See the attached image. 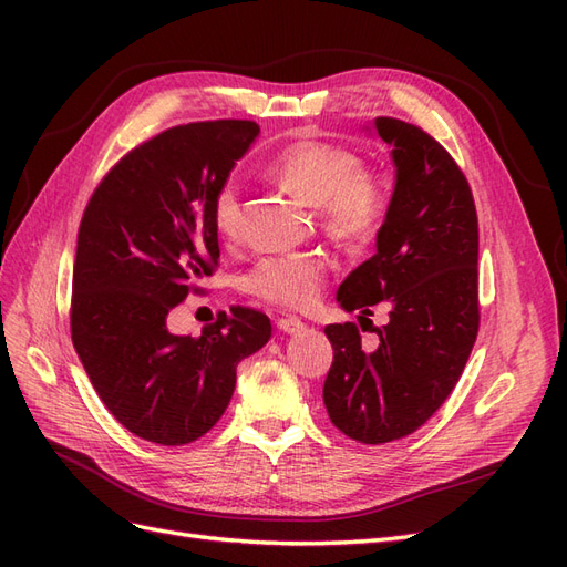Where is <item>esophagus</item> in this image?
Returning <instances> with one entry per match:
<instances>
[{"instance_id": "1", "label": "esophagus", "mask_w": 567, "mask_h": 567, "mask_svg": "<svg viewBox=\"0 0 567 567\" xmlns=\"http://www.w3.org/2000/svg\"><path fill=\"white\" fill-rule=\"evenodd\" d=\"M277 326H279V331H284V333H298V331L305 329V323L296 317H281V319H277Z\"/></svg>"}]
</instances>
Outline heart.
<instances>
[{
    "label": "heart",
    "mask_w": 567,
    "mask_h": 567,
    "mask_svg": "<svg viewBox=\"0 0 567 567\" xmlns=\"http://www.w3.org/2000/svg\"><path fill=\"white\" fill-rule=\"evenodd\" d=\"M267 173L302 200L319 205L323 231L336 241L364 246L385 227L392 210V188L379 173L362 167L348 146L300 140L284 146L267 165ZM241 188L234 179L219 184L213 196V225L225 241L241 234ZM326 265L319 252H284L262 257L246 277L252 298L290 312L315 307L323 293Z\"/></svg>",
    "instance_id": "obj_1"
}]
</instances>
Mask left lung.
<instances>
[{"mask_svg": "<svg viewBox=\"0 0 567 567\" xmlns=\"http://www.w3.org/2000/svg\"><path fill=\"white\" fill-rule=\"evenodd\" d=\"M392 146L398 184L379 250L338 288L348 312L390 307L379 348L362 350L354 321L329 323L333 364L323 404L340 433L362 444L406 437L450 398L475 346L477 213L471 184L431 134L398 117H375Z\"/></svg>", "mask_w": 567, "mask_h": 567, "instance_id": "obj_1", "label": "left lung"}]
</instances>
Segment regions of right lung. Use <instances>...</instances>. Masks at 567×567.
I'll use <instances>...</instances> for the list:
<instances>
[{"label": "right lung", "instance_id": "right-lung-1", "mask_svg": "<svg viewBox=\"0 0 567 567\" xmlns=\"http://www.w3.org/2000/svg\"><path fill=\"white\" fill-rule=\"evenodd\" d=\"M260 132L252 120L169 127L120 158L84 208L71 336L111 414L136 437L182 447L225 414L236 364L271 336L267 315L234 305L200 336L167 315L219 265L213 196Z\"/></svg>", "mask_w": 567, "mask_h": 567}]
</instances>
